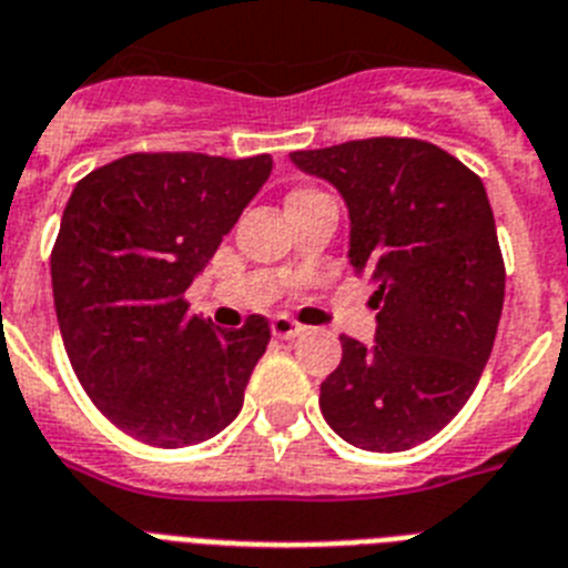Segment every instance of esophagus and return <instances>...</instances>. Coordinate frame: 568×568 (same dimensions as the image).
Masks as SVG:
<instances>
[{
    "label": "esophagus",
    "mask_w": 568,
    "mask_h": 568,
    "mask_svg": "<svg viewBox=\"0 0 568 568\" xmlns=\"http://www.w3.org/2000/svg\"><path fill=\"white\" fill-rule=\"evenodd\" d=\"M303 332H305V328L297 323V320L283 317V314L271 320V334H274V337H280V339H294V337H300Z\"/></svg>",
    "instance_id": "esophagus-1"
}]
</instances>
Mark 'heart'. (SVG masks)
I'll return each mask as SVG.
<instances>
[{
  "label": "heart",
  "instance_id": "obj_1",
  "mask_svg": "<svg viewBox=\"0 0 568 568\" xmlns=\"http://www.w3.org/2000/svg\"><path fill=\"white\" fill-rule=\"evenodd\" d=\"M320 191H314V189H297V191H291L288 194V202H294V200H305V196H317Z\"/></svg>",
  "mask_w": 568,
  "mask_h": 568
}]
</instances>
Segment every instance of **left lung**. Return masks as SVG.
Returning a JSON list of instances; mask_svg holds the SVG:
<instances>
[{
	"label": "left lung",
	"instance_id": "1",
	"mask_svg": "<svg viewBox=\"0 0 568 568\" xmlns=\"http://www.w3.org/2000/svg\"><path fill=\"white\" fill-rule=\"evenodd\" d=\"M334 182L352 216V268L377 285L372 348L339 337L320 386L328 426L366 452H403L440 432L489 363L506 265L480 176L412 136H368L294 151Z\"/></svg>",
	"mask_w": 568,
	"mask_h": 568
}]
</instances>
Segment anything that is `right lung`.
<instances>
[{
	"instance_id": "right-lung-1",
	"label": "right lung",
	"mask_w": 568,
	"mask_h": 568,
	"mask_svg": "<svg viewBox=\"0 0 568 568\" xmlns=\"http://www.w3.org/2000/svg\"><path fill=\"white\" fill-rule=\"evenodd\" d=\"M271 165L268 154L140 151L77 182L51 251L59 332L93 406L128 437L194 446L243 408L268 320L214 328L185 291Z\"/></svg>"
}]
</instances>
